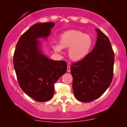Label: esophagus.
<instances>
[{"label": "esophagus", "instance_id": "34e87169", "mask_svg": "<svg viewBox=\"0 0 127 127\" xmlns=\"http://www.w3.org/2000/svg\"><path fill=\"white\" fill-rule=\"evenodd\" d=\"M67 72H71V66H70L69 65H68V66H67Z\"/></svg>", "mask_w": 127, "mask_h": 127}]
</instances>
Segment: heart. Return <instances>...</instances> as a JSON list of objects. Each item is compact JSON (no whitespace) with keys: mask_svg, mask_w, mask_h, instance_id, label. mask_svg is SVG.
<instances>
[{"mask_svg":"<svg viewBox=\"0 0 127 127\" xmlns=\"http://www.w3.org/2000/svg\"><path fill=\"white\" fill-rule=\"evenodd\" d=\"M93 40L88 34L77 30L67 31L60 36V44L53 45L56 52L61 53V48H69L68 55L74 61H79L84 59L89 53Z\"/></svg>","mask_w":127,"mask_h":127,"instance_id":"obj_1","label":"heart"}]
</instances>
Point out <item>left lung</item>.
<instances>
[{"mask_svg": "<svg viewBox=\"0 0 127 127\" xmlns=\"http://www.w3.org/2000/svg\"><path fill=\"white\" fill-rule=\"evenodd\" d=\"M93 50L83 60L72 64V88L77 100L88 103L100 97L113 78L114 53L108 37L99 30Z\"/></svg>", "mask_w": 127, "mask_h": 127, "instance_id": "8db88e82", "label": "left lung"}]
</instances>
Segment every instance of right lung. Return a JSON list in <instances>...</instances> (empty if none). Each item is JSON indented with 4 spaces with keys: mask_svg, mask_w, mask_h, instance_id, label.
I'll use <instances>...</instances> for the list:
<instances>
[{
    "mask_svg": "<svg viewBox=\"0 0 127 127\" xmlns=\"http://www.w3.org/2000/svg\"><path fill=\"white\" fill-rule=\"evenodd\" d=\"M55 24L37 23L31 27L18 40L13 55V66L18 82L23 91L39 102L52 99L54 85L67 71L64 61L48 59L39 48L37 39L47 38Z\"/></svg>",
    "mask_w": 127,
    "mask_h": 127,
    "instance_id": "add662e5",
    "label": "right lung"
}]
</instances>
